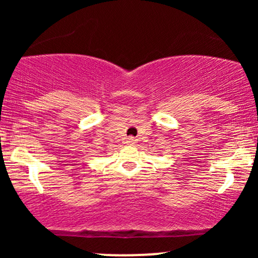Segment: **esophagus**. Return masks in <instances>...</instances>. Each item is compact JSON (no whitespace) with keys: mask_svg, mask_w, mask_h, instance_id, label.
Masks as SVG:
<instances>
[{"mask_svg":"<svg viewBox=\"0 0 258 258\" xmlns=\"http://www.w3.org/2000/svg\"><path fill=\"white\" fill-rule=\"evenodd\" d=\"M136 142H137V139H135L133 137H130L128 139H127V143H130V144H135Z\"/></svg>","mask_w":258,"mask_h":258,"instance_id":"esophagus-1","label":"esophagus"}]
</instances>
